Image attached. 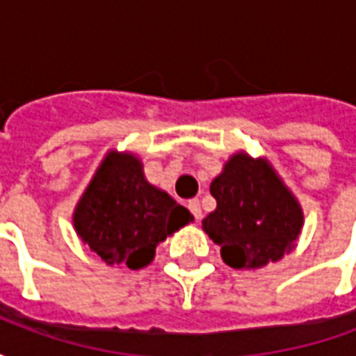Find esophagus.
Wrapping results in <instances>:
<instances>
[{
  "instance_id": "obj_1",
  "label": "esophagus",
  "mask_w": 356,
  "mask_h": 356,
  "mask_svg": "<svg viewBox=\"0 0 356 356\" xmlns=\"http://www.w3.org/2000/svg\"><path fill=\"white\" fill-rule=\"evenodd\" d=\"M188 209H191V213L194 216V219H200L202 217V209H200V202L193 198V200H188Z\"/></svg>"
}]
</instances>
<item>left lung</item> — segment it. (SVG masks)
Returning <instances> with one entry per match:
<instances>
[{
    "instance_id": "obj_1",
    "label": "left lung",
    "mask_w": 356,
    "mask_h": 356,
    "mask_svg": "<svg viewBox=\"0 0 356 356\" xmlns=\"http://www.w3.org/2000/svg\"><path fill=\"white\" fill-rule=\"evenodd\" d=\"M209 193L217 208L202 225L221 246L229 267L257 268L278 261L298 240L301 208L265 160L232 156Z\"/></svg>"
}]
</instances>
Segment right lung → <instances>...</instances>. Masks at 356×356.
<instances>
[{
	"mask_svg": "<svg viewBox=\"0 0 356 356\" xmlns=\"http://www.w3.org/2000/svg\"><path fill=\"white\" fill-rule=\"evenodd\" d=\"M191 219L188 209L147 183L135 156L112 152L81 196L74 227L104 263L140 268Z\"/></svg>",
	"mask_w": 356,
	"mask_h": 356,
	"instance_id": "obj_1",
	"label": "right lung"
}]
</instances>
